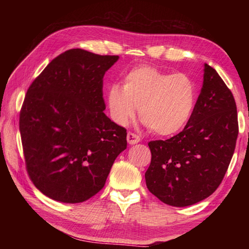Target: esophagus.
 Returning a JSON list of instances; mask_svg holds the SVG:
<instances>
[{
	"mask_svg": "<svg viewBox=\"0 0 249 249\" xmlns=\"http://www.w3.org/2000/svg\"><path fill=\"white\" fill-rule=\"evenodd\" d=\"M127 142L129 145H135V144H137V142H141V137L136 134L129 132L127 134Z\"/></svg>",
	"mask_w": 249,
	"mask_h": 249,
	"instance_id": "esophagus-1",
	"label": "esophagus"
}]
</instances>
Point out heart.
<instances>
[{
    "label": "heart",
    "mask_w": 249,
    "mask_h": 249,
    "mask_svg": "<svg viewBox=\"0 0 249 249\" xmlns=\"http://www.w3.org/2000/svg\"><path fill=\"white\" fill-rule=\"evenodd\" d=\"M107 107L112 120L125 126L136 115L151 132L172 136L192 117L196 103L193 80L185 73H168L150 66L135 67L125 74L123 87L108 88Z\"/></svg>",
    "instance_id": "heart-1"
}]
</instances>
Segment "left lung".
Instances as JSON below:
<instances>
[{
    "label": "left lung",
    "mask_w": 249,
    "mask_h": 249,
    "mask_svg": "<svg viewBox=\"0 0 249 249\" xmlns=\"http://www.w3.org/2000/svg\"><path fill=\"white\" fill-rule=\"evenodd\" d=\"M237 135L234 96L216 70L205 64L201 93L182 132L148 142V190L163 203L180 208L206 199L224 178Z\"/></svg>",
    "instance_id": "8db88e82"
}]
</instances>
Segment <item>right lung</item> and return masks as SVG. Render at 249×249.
I'll return each mask as SVG.
<instances>
[{
	"label": "right lung",
	"mask_w": 249,
	"mask_h": 249,
	"mask_svg": "<svg viewBox=\"0 0 249 249\" xmlns=\"http://www.w3.org/2000/svg\"><path fill=\"white\" fill-rule=\"evenodd\" d=\"M117 60L67 50L28 88L19 113L25 163L50 199L80 203L95 196L126 149V129L103 113V77Z\"/></svg>",
	"instance_id": "obj_1"
}]
</instances>
